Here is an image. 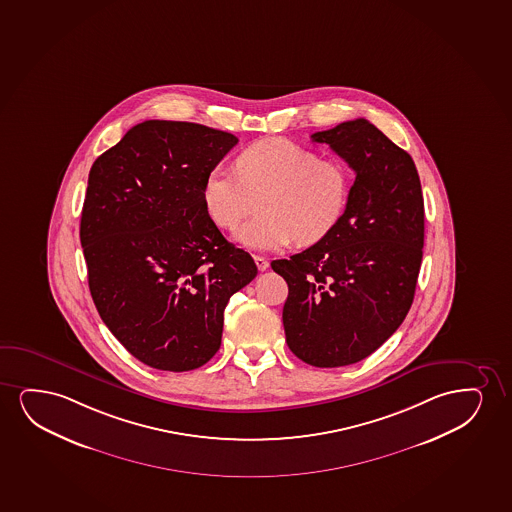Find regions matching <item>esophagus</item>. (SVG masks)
Segmentation results:
<instances>
[{
    "label": "esophagus",
    "instance_id": "esophagus-1",
    "mask_svg": "<svg viewBox=\"0 0 512 512\" xmlns=\"http://www.w3.org/2000/svg\"><path fill=\"white\" fill-rule=\"evenodd\" d=\"M253 260H255V264H257V269H259V271H266L267 267H269V262H267V259L260 257V255H255Z\"/></svg>",
    "mask_w": 512,
    "mask_h": 512
}]
</instances>
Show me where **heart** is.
I'll return each mask as SVG.
<instances>
[{
  "label": "heart",
  "instance_id": "obj_1",
  "mask_svg": "<svg viewBox=\"0 0 512 512\" xmlns=\"http://www.w3.org/2000/svg\"><path fill=\"white\" fill-rule=\"evenodd\" d=\"M205 212L220 229H234L257 203L259 213L236 233L246 248L271 252L311 245L332 231L349 198V170L283 137L253 142L234 160V173L212 168L203 184Z\"/></svg>",
  "mask_w": 512,
  "mask_h": 512
}]
</instances>
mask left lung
Masks as SVG:
<instances>
[{
  "instance_id": "8db88e82",
  "label": "left lung",
  "mask_w": 512,
  "mask_h": 512,
  "mask_svg": "<svg viewBox=\"0 0 512 512\" xmlns=\"http://www.w3.org/2000/svg\"><path fill=\"white\" fill-rule=\"evenodd\" d=\"M311 139L356 172L346 210L325 238L273 260L288 285L290 351L318 368L358 363L412 307L424 248V198L412 156L370 121H344Z\"/></svg>"
}]
</instances>
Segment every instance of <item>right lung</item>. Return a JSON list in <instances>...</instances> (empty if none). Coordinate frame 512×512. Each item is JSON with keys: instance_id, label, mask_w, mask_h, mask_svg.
I'll use <instances>...</instances> for the list:
<instances>
[{"instance_id": "1", "label": "right lung", "mask_w": 512, "mask_h": 512, "mask_svg": "<svg viewBox=\"0 0 512 512\" xmlns=\"http://www.w3.org/2000/svg\"><path fill=\"white\" fill-rule=\"evenodd\" d=\"M238 139L187 121L149 120L100 154L80 239L100 318L144 365L200 368L219 351L224 309L257 276L203 205L206 173Z\"/></svg>"}]
</instances>
